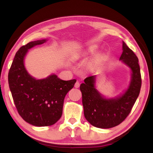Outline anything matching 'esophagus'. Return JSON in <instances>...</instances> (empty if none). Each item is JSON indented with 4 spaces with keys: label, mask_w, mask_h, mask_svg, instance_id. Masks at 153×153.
Here are the masks:
<instances>
[{
    "label": "esophagus",
    "mask_w": 153,
    "mask_h": 153,
    "mask_svg": "<svg viewBox=\"0 0 153 153\" xmlns=\"http://www.w3.org/2000/svg\"><path fill=\"white\" fill-rule=\"evenodd\" d=\"M79 82H78V81H77L76 82V84H75V88H78L79 87Z\"/></svg>",
    "instance_id": "esophagus-1"
}]
</instances>
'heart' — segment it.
<instances>
[{
  "instance_id": "1",
  "label": "heart",
  "mask_w": 153,
  "mask_h": 153,
  "mask_svg": "<svg viewBox=\"0 0 153 153\" xmlns=\"http://www.w3.org/2000/svg\"><path fill=\"white\" fill-rule=\"evenodd\" d=\"M97 51V46L95 45H91L89 46L88 47L84 49V51L79 52L78 54H77L76 57V58H80L83 56L90 55V54H94ZM103 59H104V56L102 54H98L93 59V60L91 62V66L92 67H97L102 61Z\"/></svg>"
}]
</instances>
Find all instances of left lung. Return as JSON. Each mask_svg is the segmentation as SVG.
I'll list each match as a JSON object with an SVG mask.
<instances>
[{
    "mask_svg": "<svg viewBox=\"0 0 153 153\" xmlns=\"http://www.w3.org/2000/svg\"><path fill=\"white\" fill-rule=\"evenodd\" d=\"M122 50L120 60L131 71L129 86L122 94L114 98L104 97L96 88V76L86 77L80 85L84 117L91 125L98 128H111L122 122L130 113L140 91L138 59L124 42Z\"/></svg>",
    "mask_w": 153,
    "mask_h": 153,
    "instance_id": "obj_1",
    "label": "left lung"
}]
</instances>
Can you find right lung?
I'll use <instances>...</instances> for the list:
<instances>
[{
	"instance_id": "obj_1",
	"label": "right lung",
	"mask_w": 153,
	"mask_h": 153,
	"mask_svg": "<svg viewBox=\"0 0 153 153\" xmlns=\"http://www.w3.org/2000/svg\"><path fill=\"white\" fill-rule=\"evenodd\" d=\"M47 40L30 42L15 54L8 75L9 88L18 113L31 125L43 127L55 124L63 113L64 98L74 86L76 79H61L55 74L37 79L25 69L28 50Z\"/></svg>"
}]
</instances>
